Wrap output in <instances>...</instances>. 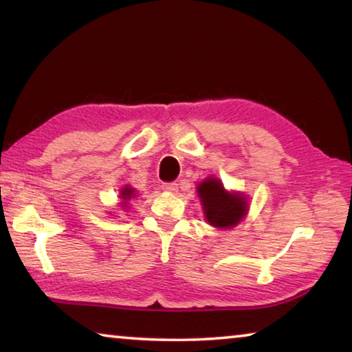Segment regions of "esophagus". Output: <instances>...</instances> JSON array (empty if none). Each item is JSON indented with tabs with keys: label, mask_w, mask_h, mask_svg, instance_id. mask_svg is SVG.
<instances>
[{
	"label": "esophagus",
	"mask_w": 352,
	"mask_h": 352,
	"mask_svg": "<svg viewBox=\"0 0 352 352\" xmlns=\"http://www.w3.org/2000/svg\"><path fill=\"white\" fill-rule=\"evenodd\" d=\"M164 190H168V192H177L178 190V184L175 183V182H172V183H163V186H162Z\"/></svg>",
	"instance_id": "1"
}]
</instances>
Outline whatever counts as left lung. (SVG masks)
<instances>
[{
    "label": "left lung",
    "mask_w": 352,
    "mask_h": 352,
    "mask_svg": "<svg viewBox=\"0 0 352 352\" xmlns=\"http://www.w3.org/2000/svg\"><path fill=\"white\" fill-rule=\"evenodd\" d=\"M197 194L204 206L205 219L216 228H233L247 216V195L233 190L230 192L216 177L205 178L197 186Z\"/></svg>",
    "instance_id": "obj_1"
}]
</instances>
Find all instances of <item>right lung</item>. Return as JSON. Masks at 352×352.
Here are the masks:
<instances>
[{"label":"right lung","mask_w":352,"mask_h":352,"mask_svg":"<svg viewBox=\"0 0 352 352\" xmlns=\"http://www.w3.org/2000/svg\"><path fill=\"white\" fill-rule=\"evenodd\" d=\"M119 194H121V199H122V206H126L127 201L132 197H135V189L130 186H124Z\"/></svg>","instance_id":"add662e5"}]
</instances>
